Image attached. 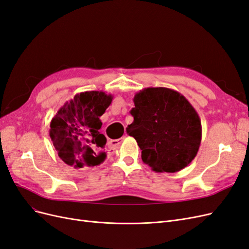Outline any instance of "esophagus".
<instances>
[{"mask_svg": "<svg viewBox=\"0 0 249 249\" xmlns=\"http://www.w3.org/2000/svg\"><path fill=\"white\" fill-rule=\"evenodd\" d=\"M125 138V134H124V136H123L122 138H119V139H115V140H110L109 141V144H110V146L111 147H116L117 145H119L120 143L123 142V140Z\"/></svg>", "mask_w": 249, "mask_h": 249, "instance_id": "34e87169", "label": "esophagus"}]
</instances>
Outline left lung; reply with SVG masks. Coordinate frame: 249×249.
Masks as SVG:
<instances>
[{
	"mask_svg": "<svg viewBox=\"0 0 249 249\" xmlns=\"http://www.w3.org/2000/svg\"><path fill=\"white\" fill-rule=\"evenodd\" d=\"M134 122L126 133L137 141L141 159L156 172H177L197 155L201 141L200 118L179 92L147 87L134 96Z\"/></svg>",
	"mask_w": 249,
	"mask_h": 249,
	"instance_id": "left-lung-1",
	"label": "left lung"
}]
</instances>
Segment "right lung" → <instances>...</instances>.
Segmentation results:
<instances>
[{
  "mask_svg": "<svg viewBox=\"0 0 249 249\" xmlns=\"http://www.w3.org/2000/svg\"><path fill=\"white\" fill-rule=\"evenodd\" d=\"M112 94L104 91L78 93L53 117L50 137L58 156L74 168L91 167L106 159L105 135L100 117L110 106Z\"/></svg>",
  "mask_w": 249,
  "mask_h": 249,
  "instance_id": "1",
  "label": "right lung"
}]
</instances>
